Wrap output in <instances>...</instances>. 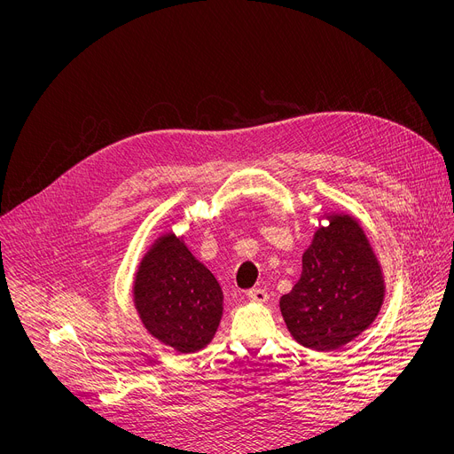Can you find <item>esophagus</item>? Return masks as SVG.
Returning a JSON list of instances; mask_svg holds the SVG:
<instances>
[{
	"label": "esophagus",
	"mask_w": 454,
	"mask_h": 454,
	"mask_svg": "<svg viewBox=\"0 0 454 454\" xmlns=\"http://www.w3.org/2000/svg\"><path fill=\"white\" fill-rule=\"evenodd\" d=\"M246 297H248L252 302H266L268 301V292L262 290V287H254V290H250L248 294H246Z\"/></svg>",
	"instance_id": "obj_1"
}]
</instances>
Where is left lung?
I'll list each match as a JSON object with an SVG mask.
<instances>
[{
    "label": "left lung",
    "mask_w": 454,
    "mask_h": 454,
    "mask_svg": "<svg viewBox=\"0 0 454 454\" xmlns=\"http://www.w3.org/2000/svg\"><path fill=\"white\" fill-rule=\"evenodd\" d=\"M302 255V275L280 297L287 332L304 348L333 351L373 324L386 284L380 262L358 221L349 214H325Z\"/></svg>",
    "instance_id": "8db88e82"
}]
</instances>
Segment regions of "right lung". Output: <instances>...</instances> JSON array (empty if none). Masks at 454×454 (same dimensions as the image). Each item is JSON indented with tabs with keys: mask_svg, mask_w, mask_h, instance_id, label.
Segmentation results:
<instances>
[{
	"mask_svg": "<svg viewBox=\"0 0 454 454\" xmlns=\"http://www.w3.org/2000/svg\"><path fill=\"white\" fill-rule=\"evenodd\" d=\"M134 304L146 332L179 353L208 346L223 317V290L183 239L153 240L134 278Z\"/></svg>",
	"mask_w": 454,
	"mask_h": 454,
	"instance_id": "right-lung-1",
	"label": "right lung"
}]
</instances>
